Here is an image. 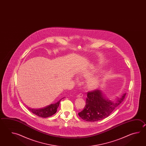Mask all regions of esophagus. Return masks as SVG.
Returning <instances> with one entry per match:
<instances>
[{
	"label": "esophagus",
	"instance_id": "34e87169",
	"mask_svg": "<svg viewBox=\"0 0 146 146\" xmlns=\"http://www.w3.org/2000/svg\"><path fill=\"white\" fill-rule=\"evenodd\" d=\"M82 96H83V94L82 93H79L77 96V98H82Z\"/></svg>",
	"mask_w": 146,
	"mask_h": 146
}]
</instances>
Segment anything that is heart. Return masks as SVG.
<instances>
[{"label": "heart", "mask_w": 146, "mask_h": 146, "mask_svg": "<svg viewBox=\"0 0 146 146\" xmlns=\"http://www.w3.org/2000/svg\"><path fill=\"white\" fill-rule=\"evenodd\" d=\"M99 70V68L96 66H92L90 68L82 70L81 72V75L85 78H89ZM101 76H96L94 77L89 78L86 82V87L89 90H95L99 87L102 82Z\"/></svg>", "instance_id": "b5f03b06"}]
</instances>
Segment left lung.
I'll return each instance as SVG.
<instances>
[{
  "mask_svg": "<svg viewBox=\"0 0 146 146\" xmlns=\"http://www.w3.org/2000/svg\"><path fill=\"white\" fill-rule=\"evenodd\" d=\"M126 94L114 100L109 99L102 90H96L87 93L86 104L78 113L81 118L87 121H96L106 118L121 103Z\"/></svg>",
  "mask_w": 146,
  "mask_h": 146,
  "instance_id": "obj_1",
  "label": "left lung"
}]
</instances>
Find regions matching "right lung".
<instances>
[{
	"instance_id": "obj_1",
	"label": "right lung",
	"mask_w": 146,
	"mask_h": 146,
	"mask_svg": "<svg viewBox=\"0 0 146 146\" xmlns=\"http://www.w3.org/2000/svg\"><path fill=\"white\" fill-rule=\"evenodd\" d=\"M63 98H62V99L60 100L56 103L51 104L50 106H46L42 109H31L30 108H28V106L27 107L30 112L34 114L35 115H37L38 116H40L41 117L46 118V117L51 116L56 113L57 112V109L59 106L60 101Z\"/></svg>"
}]
</instances>
